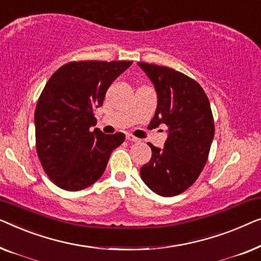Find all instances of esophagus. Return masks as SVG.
I'll use <instances>...</instances> for the list:
<instances>
[{"mask_svg":"<svg viewBox=\"0 0 261 261\" xmlns=\"http://www.w3.org/2000/svg\"><path fill=\"white\" fill-rule=\"evenodd\" d=\"M126 139H127V141H130V142H139L138 138H136L135 136H132L130 134L126 135Z\"/></svg>","mask_w":261,"mask_h":261,"instance_id":"obj_1","label":"esophagus"}]
</instances>
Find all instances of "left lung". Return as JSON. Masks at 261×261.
Wrapping results in <instances>:
<instances>
[{
  "label": "left lung",
  "mask_w": 261,
  "mask_h": 261,
  "mask_svg": "<svg viewBox=\"0 0 261 261\" xmlns=\"http://www.w3.org/2000/svg\"><path fill=\"white\" fill-rule=\"evenodd\" d=\"M157 92V109L150 126L166 124L164 149L153 146L141 168L143 182L161 196L178 195L199 177L214 137V119L207 94L195 80L166 66L138 62Z\"/></svg>",
  "instance_id": "1"
}]
</instances>
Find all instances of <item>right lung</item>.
Returning <instances> with one entry per match:
<instances>
[{
	"instance_id": "right-lung-1",
	"label": "right lung",
	"mask_w": 261,
	"mask_h": 261,
	"mask_svg": "<svg viewBox=\"0 0 261 261\" xmlns=\"http://www.w3.org/2000/svg\"><path fill=\"white\" fill-rule=\"evenodd\" d=\"M132 61H72L56 71L36 104V152L43 170L59 188L76 192L104 174L110 155L125 139L117 132L92 131L94 109Z\"/></svg>"
}]
</instances>
